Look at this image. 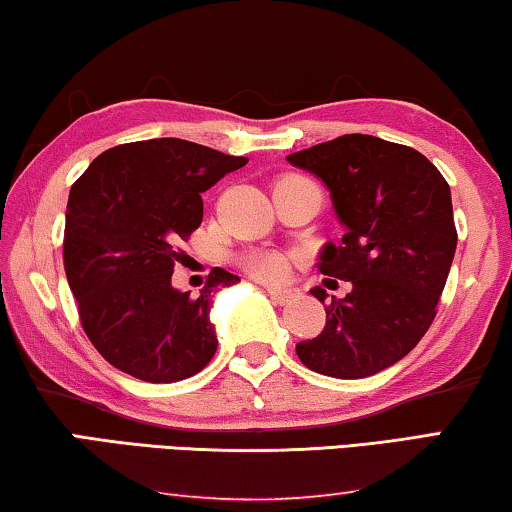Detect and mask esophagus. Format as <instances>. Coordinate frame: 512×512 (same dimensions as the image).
Returning <instances> with one entry per match:
<instances>
[{"label": "esophagus", "mask_w": 512, "mask_h": 512, "mask_svg": "<svg viewBox=\"0 0 512 512\" xmlns=\"http://www.w3.org/2000/svg\"><path fill=\"white\" fill-rule=\"evenodd\" d=\"M267 295L272 297L277 304H290L300 297V290L295 288H279V286H267Z\"/></svg>", "instance_id": "obj_1"}]
</instances>
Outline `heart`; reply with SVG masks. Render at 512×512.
I'll return each instance as SVG.
<instances>
[{"mask_svg": "<svg viewBox=\"0 0 512 512\" xmlns=\"http://www.w3.org/2000/svg\"><path fill=\"white\" fill-rule=\"evenodd\" d=\"M288 178L290 180H309L304 176H288ZM242 263H245V270L251 274V277L267 281V283H277L281 279H286L290 256L283 254V251H277V249H258V251H251V254H247Z\"/></svg>", "mask_w": 512, "mask_h": 512, "instance_id": "1", "label": "heart"}]
</instances>
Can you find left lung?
Segmentation results:
<instances>
[{"instance_id":"8db88e82","label":"left lung","mask_w":512,"mask_h":512,"mask_svg":"<svg viewBox=\"0 0 512 512\" xmlns=\"http://www.w3.org/2000/svg\"><path fill=\"white\" fill-rule=\"evenodd\" d=\"M325 180L348 226L341 245L320 254V272L350 281L325 304L327 325L297 343L311 371L359 380L416 348L437 316L458 231L451 187L426 155L371 135H343L288 155ZM325 302V290H311Z\"/></svg>"}]
</instances>
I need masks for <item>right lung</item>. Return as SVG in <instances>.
Returning <instances> with one entry per match:
<instances>
[{
  "instance_id": "obj_1",
  "label": "right lung",
  "mask_w": 512,
  "mask_h": 512,
  "mask_svg": "<svg viewBox=\"0 0 512 512\" xmlns=\"http://www.w3.org/2000/svg\"><path fill=\"white\" fill-rule=\"evenodd\" d=\"M247 157L185 139H146L100 153L68 196L64 267L84 334L109 364L137 380L192 377L217 352L212 290L238 281L215 267L199 297L171 286L203 219L201 192Z\"/></svg>"
}]
</instances>
